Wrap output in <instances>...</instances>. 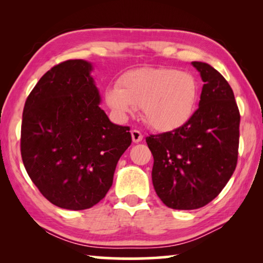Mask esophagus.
I'll return each mask as SVG.
<instances>
[{
	"mask_svg": "<svg viewBox=\"0 0 263 263\" xmlns=\"http://www.w3.org/2000/svg\"><path fill=\"white\" fill-rule=\"evenodd\" d=\"M131 137H132L133 142H140L142 140V138H144V136L141 135L140 131H138V130L131 131Z\"/></svg>",
	"mask_w": 263,
	"mask_h": 263,
	"instance_id": "esophagus-1",
	"label": "esophagus"
}]
</instances>
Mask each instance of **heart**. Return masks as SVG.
Wrapping results in <instances>:
<instances>
[{
	"label": "heart",
	"instance_id": "b5f03b06",
	"mask_svg": "<svg viewBox=\"0 0 263 263\" xmlns=\"http://www.w3.org/2000/svg\"><path fill=\"white\" fill-rule=\"evenodd\" d=\"M199 97L193 74L174 68H142L124 74L119 84L105 89V101L119 118L140 108L142 118L157 131L176 130L193 117Z\"/></svg>",
	"mask_w": 263,
	"mask_h": 263
}]
</instances>
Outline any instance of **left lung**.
<instances>
[{
  "label": "left lung",
  "instance_id": "left-lung-1",
  "mask_svg": "<svg viewBox=\"0 0 263 263\" xmlns=\"http://www.w3.org/2000/svg\"><path fill=\"white\" fill-rule=\"evenodd\" d=\"M191 65L204 82L198 109L183 126L146 138L154 158L155 193L175 210H194L210 203L238 161L240 114L232 88L209 64Z\"/></svg>",
  "mask_w": 263,
  "mask_h": 263
}]
</instances>
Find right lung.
<instances>
[{"instance_id":"obj_1","label":"right lung","mask_w":263,"mask_h":263,"mask_svg":"<svg viewBox=\"0 0 263 263\" xmlns=\"http://www.w3.org/2000/svg\"><path fill=\"white\" fill-rule=\"evenodd\" d=\"M89 61L52 67L26 99L21 153L30 179L52 204L84 210L105 197L119 158L131 145L128 126L111 123Z\"/></svg>"}]
</instances>
